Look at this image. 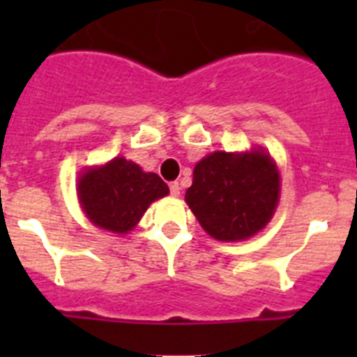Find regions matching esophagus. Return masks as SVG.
Masks as SVG:
<instances>
[{"label": "esophagus", "instance_id": "esophagus-1", "mask_svg": "<svg viewBox=\"0 0 357 357\" xmlns=\"http://www.w3.org/2000/svg\"><path fill=\"white\" fill-rule=\"evenodd\" d=\"M169 193H172V197H178L181 195V185H178V182H172L169 184Z\"/></svg>", "mask_w": 357, "mask_h": 357}]
</instances>
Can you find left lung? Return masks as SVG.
<instances>
[{"instance_id": "8db88e82", "label": "left lung", "mask_w": 357, "mask_h": 357, "mask_svg": "<svg viewBox=\"0 0 357 357\" xmlns=\"http://www.w3.org/2000/svg\"><path fill=\"white\" fill-rule=\"evenodd\" d=\"M277 164L261 148L241 153L214 151L195 166L185 202L207 234L243 241L272 220L279 204Z\"/></svg>"}]
</instances>
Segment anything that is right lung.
<instances>
[{"instance_id": "right-lung-1", "label": "right lung", "mask_w": 357, "mask_h": 357, "mask_svg": "<svg viewBox=\"0 0 357 357\" xmlns=\"http://www.w3.org/2000/svg\"><path fill=\"white\" fill-rule=\"evenodd\" d=\"M77 189L82 209L91 223L116 234L130 232L151 202L169 193L157 173L143 172L139 164L123 157L84 169Z\"/></svg>"}]
</instances>
